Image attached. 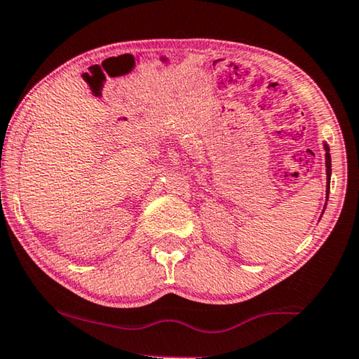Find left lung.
I'll return each instance as SVG.
<instances>
[{
    "instance_id": "1",
    "label": "left lung",
    "mask_w": 359,
    "mask_h": 359,
    "mask_svg": "<svg viewBox=\"0 0 359 359\" xmlns=\"http://www.w3.org/2000/svg\"><path fill=\"white\" fill-rule=\"evenodd\" d=\"M326 149V172H327V193H329V180H331V155H329V147L324 145Z\"/></svg>"
}]
</instances>
